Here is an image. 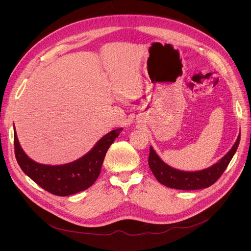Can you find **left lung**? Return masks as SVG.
<instances>
[{
	"label": "left lung",
	"mask_w": 251,
	"mask_h": 251,
	"mask_svg": "<svg viewBox=\"0 0 251 251\" xmlns=\"http://www.w3.org/2000/svg\"><path fill=\"white\" fill-rule=\"evenodd\" d=\"M239 141L240 134L238 135L234 145L229 150V152L218 163L212 165L209 168L196 172L180 171L170 167L164 161H162V159L157 155L155 150L150 147V154L148 159L149 167L159 183L171 189L185 191L205 189L216 183L219 180V177L226 171V167L228 166L229 162L231 161L233 155L237 150Z\"/></svg>",
	"instance_id": "1"
}]
</instances>
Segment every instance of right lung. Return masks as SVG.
Masks as SVG:
<instances>
[{
  "instance_id": "1",
  "label": "right lung",
  "mask_w": 251,
  "mask_h": 251,
  "mask_svg": "<svg viewBox=\"0 0 251 251\" xmlns=\"http://www.w3.org/2000/svg\"><path fill=\"white\" fill-rule=\"evenodd\" d=\"M122 130L117 128L107 133L83 157L58 166L40 164L27 157L21 148L15 130L16 159L23 172L44 190L55 196L67 197L85 191L95 183L107 150Z\"/></svg>"
}]
</instances>
